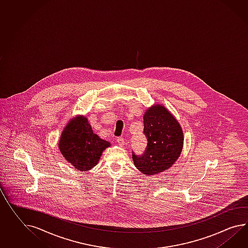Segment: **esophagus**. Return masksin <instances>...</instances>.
I'll return each instance as SVG.
<instances>
[{"mask_svg": "<svg viewBox=\"0 0 248 248\" xmlns=\"http://www.w3.org/2000/svg\"><path fill=\"white\" fill-rule=\"evenodd\" d=\"M117 142L121 146H123L125 145V140H123V138H117Z\"/></svg>", "mask_w": 248, "mask_h": 248, "instance_id": "obj_1", "label": "esophagus"}]
</instances>
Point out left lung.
Masks as SVG:
<instances>
[{
	"mask_svg": "<svg viewBox=\"0 0 248 248\" xmlns=\"http://www.w3.org/2000/svg\"><path fill=\"white\" fill-rule=\"evenodd\" d=\"M144 134L147 146L141 155L132 152L135 166L148 176L170 168L184 146L183 129L174 116L161 104L147 108L144 114Z\"/></svg>",
	"mask_w": 248,
	"mask_h": 248,
	"instance_id": "1",
	"label": "left lung"
}]
</instances>
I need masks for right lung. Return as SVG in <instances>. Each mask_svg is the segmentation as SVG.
<instances>
[{
    "instance_id": "obj_1",
    "label": "right lung",
    "mask_w": 248,
    "mask_h": 248,
    "mask_svg": "<svg viewBox=\"0 0 248 248\" xmlns=\"http://www.w3.org/2000/svg\"><path fill=\"white\" fill-rule=\"evenodd\" d=\"M110 146L93 133L83 116L72 119L61 134L58 148L64 159L79 171H89L99 162L102 154Z\"/></svg>"
}]
</instances>
